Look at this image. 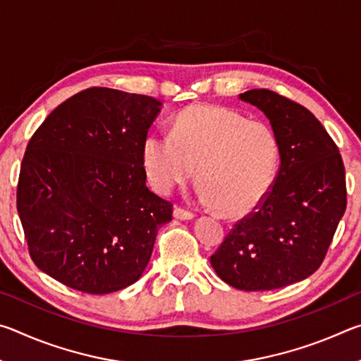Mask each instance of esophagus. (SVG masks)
Here are the masks:
<instances>
[{
	"label": "esophagus",
	"mask_w": 361,
	"mask_h": 361,
	"mask_svg": "<svg viewBox=\"0 0 361 361\" xmlns=\"http://www.w3.org/2000/svg\"><path fill=\"white\" fill-rule=\"evenodd\" d=\"M173 216L176 219H192L194 218V213L186 210V209H181V207H175V209H173Z\"/></svg>",
	"instance_id": "obj_1"
}]
</instances>
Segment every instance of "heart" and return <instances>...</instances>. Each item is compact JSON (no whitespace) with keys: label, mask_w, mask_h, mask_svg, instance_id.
I'll list each match as a JSON object with an SVG mask.
<instances>
[{"label":"heart","mask_w":361,"mask_h":361,"mask_svg":"<svg viewBox=\"0 0 361 361\" xmlns=\"http://www.w3.org/2000/svg\"><path fill=\"white\" fill-rule=\"evenodd\" d=\"M142 154L157 191L188 183L199 166L202 199L228 215L242 216L271 194L282 148L266 122L248 121L223 106L191 105L176 116L172 133L146 137Z\"/></svg>","instance_id":"obj_1"}]
</instances>
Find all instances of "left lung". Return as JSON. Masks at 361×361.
I'll use <instances>...</instances> for the list:
<instances>
[{
  "label": "left lung",
  "mask_w": 361,
  "mask_h": 361,
  "mask_svg": "<svg viewBox=\"0 0 361 361\" xmlns=\"http://www.w3.org/2000/svg\"><path fill=\"white\" fill-rule=\"evenodd\" d=\"M239 99L266 114L282 157L271 194L234 226L210 262L237 290L283 288L312 276L325 259L347 205L344 164L307 108L267 89Z\"/></svg>",
  "instance_id": "obj_1"
}]
</instances>
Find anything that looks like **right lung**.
I'll use <instances>...</instances> for the list:
<instances>
[{
    "label": "right lung",
    "mask_w": 361,
    "mask_h": 361,
    "mask_svg": "<svg viewBox=\"0 0 361 361\" xmlns=\"http://www.w3.org/2000/svg\"><path fill=\"white\" fill-rule=\"evenodd\" d=\"M162 103L90 87L47 116L23 156L17 212L36 266L89 295L126 288L148 266L172 204L146 186L143 142Z\"/></svg>",
    "instance_id": "right-lung-1"
}]
</instances>
